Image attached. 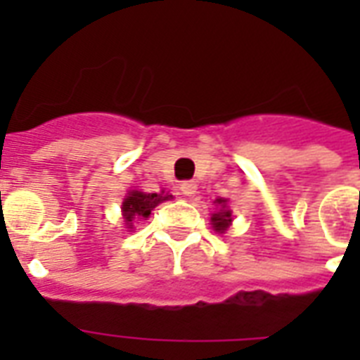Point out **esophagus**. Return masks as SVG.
<instances>
[{
	"mask_svg": "<svg viewBox=\"0 0 360 360\" xmlns=\"http://www.w3.org/2000/svg\"><path fill=\"white\" fill-rule=\"evenodd\" d=\"M179 188H181V192L185 194V196H192V194L196 192L198 185H196V181H183Z\"/></svg>",
	"mask_w": 360,
	"mask_h": 360,
	"instance_id": "34e87169",
	"label": "esophagus"
}]
</instances>
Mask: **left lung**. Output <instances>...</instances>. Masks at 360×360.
Segmentation results:
<instances>
[{
  "label": "left lung",
  "instance_id": "1",
  "mask_svg": "<svg viewBox=\"0 0 360 360\" xmlns=\"http://www.w3.org/2000/svg\"><path fill=\"white\" fill-rule=\"evenodd\" d=\"M214 203H219L220 209L217 213H213L211 217V224H213V230L219 231V233H224L231 224V211L226 207V200L224 198H219V200H214Z\"/></svg>",
  "mask_w": 360,
  "mask_h": 360
}]
</instances>
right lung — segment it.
Wrapping results in <instances>:
<instances>
[{
  "mask_svg": "<svg viewBox=\"0 0 360 360\" xmlns=\"http://www.w3.org/2000/svg\"><path fill=\"white\" fill-rule=\"evenodd\" d=\"M172 194H157V192H153V194H147V192H140V191H130L123 200V219L127 228H132V220H140V219H149V214L155 207H157L158 203L166 202L169 200Z\"/></svg>",
  "mask_w": 360,
  "mask_h": 360,
  "instance_id": "obj_1",
  "label": "right lung"
}]
</instances>
